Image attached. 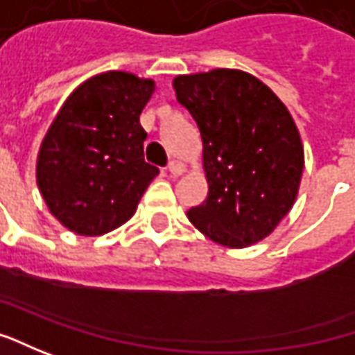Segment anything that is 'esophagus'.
I'll use <instances>...</instances> for the list:
<instances>
[{"label": "esophagus", "instance_id": "esophagus-1", "mask_svg": "<svg viewBox=\"0 0 355 355\" xmlns=\"http://www.w3.org/2000/svg\"><path fill=\"white\" fill-rule=\"evenodd\" d=\"M184 168H187V166H184V163H180V161H171V163H168V166H166V171H168L173 177L182 175V173H184Z\"/></svg>", "mask_w": 355, "mask_h": 355}]
</instances>
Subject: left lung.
<instances>
[{"label":"left lung","instance_id":"8db88e82","mask_svg":"<svg viewBox=\"0 0 355 355\" xmlns=\"http://www.w3.org/2000/svg\"><path fill=\"white\" fill-rule=\"evenodd\" d=\"M200 129L208 196L189 220L226 248L267 238L297 200L304 153L285 104L261 80L216 68L173 80Z\"/></svg>","mask_w":355,"mask_h":355}]
</instances>
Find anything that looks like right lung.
Listing matches in <instances>:
<instances>
[{
    "label": "right lung",
    "mask_w": 355,
    "mask_h": 355,
    "mask_svg": "<svg viewBox=\"0 0 355 355\" xmlns=\"http://www.w3.org/2000/svg\"><path fill=\"white\" fill-rule=\"evenodd\" d=\"M155 82L104 72L67 98L37 157V184L56 220L80 236H102L135 214L159 168L143 159L139 116Z\"/></svg>",
    "instance_id": "obj_1"
}]
</instances>
